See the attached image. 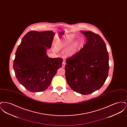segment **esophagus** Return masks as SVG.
Instances as JSON below:
<instances>
[{"label": "esophagus", "instance_id": "1", "mask_svg": "<svg viewBox=\"0 0 127 127\" xmlns=\"http://www.w3.org/2000/svg\"><path fill=\"white\" fill-rule=\"evenodd\" d=\"M65 65H66V62L65 61H63V63H62V67H64L65 66Z\"/></svg>", "mask_w": 127, "mask_h": 127}]
</instances>
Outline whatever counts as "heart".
Here are the masks:
<instances>
[{"mask_svg":"<svg viewBox=\"0 0 127 127\" xmlns=\"http://www.w3.org/2000/svg\"><path fill=\"white\" fill-rule=\"evenodd\" d=\"M75 37L72 34L69 35L68 36H66L63 40L58 42V46L59 47H61V48L65 47L72 42L75 39ZM79 44V42L78 41H76V42L74 43V44L71 47V48L68 50L67 51L68 54L70 55L74 54L77 50Z\"/></svg>","mask_w":127,"mask_h":127,"instance_id":"1","label":"heart"}]
</instances>
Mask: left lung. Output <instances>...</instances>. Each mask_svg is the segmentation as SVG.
Returning <instances> with one entry per match:
<instances>
[{
	"instance_id": "left-lung-1",
	"label": "left lung",
	"mask_w": 127,
	"mask_h": 127,
	"mask_svg": "<svg viewBox=\"0 0 127 127\" xmlns=\"http://www.w3.org/2000/svg\"><path fill=\"white\" fill-rule=\"evenodd\" d=\"M87 42L79 51L66 59V82L73 91L83 95L99 90L108 76L109 53L101 36L81 31Z\"/></svg>"
}]
</instances>
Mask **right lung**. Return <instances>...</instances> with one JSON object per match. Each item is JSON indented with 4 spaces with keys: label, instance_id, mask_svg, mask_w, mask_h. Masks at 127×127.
Instances as JSON below:
<instances>
[{
    "label": "right lung",
    "instance_id": "right-lung-1",
    "mask_svg": "<svg viewBox=\"0 0 127 127\" xmlns=\"http://www.w3.org/2000/svg\"><path fill=\"white\" fill-rule=\"evenodd\" d=\"M54 33L52 31H30L22 38L16 52L13 69L20 84L30 92L47 89L63 59L50 58L47 48H50Z\"/></svg>",
    "mask_w": 127,
    "mask_h": 127
}]
</instances>
